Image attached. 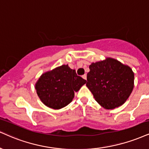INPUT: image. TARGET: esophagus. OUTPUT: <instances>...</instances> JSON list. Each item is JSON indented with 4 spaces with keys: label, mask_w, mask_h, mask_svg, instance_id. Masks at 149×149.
Here are the masks:
<instances>
[{
    "label": "esophagus",
    "mask_w": 149,
    "mask_h": 149,
    "mask_svg": "<svg viewBox=\"0 0 149 149\" xmlns=\"http://www.w3.org/2000/svg\"><path fill=\"white\" fill-rule=\"evenodd\" d=\"M82 78L84 79H85V80H86V79H87V75H86V74H84L83 76H82Z\"/></svg>",
    "instance_id": "34e87169"
}]
</instances>
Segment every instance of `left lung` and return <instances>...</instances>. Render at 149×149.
I'll return each instance as SVG.
<instances>
[{
	"label": "left lung",
	"mask_w": 149,
	"mask_h": 149,
	"mask_svg": "<svg viewBox=\"0 0 149 149\" xmlns=\"http://www.w3.org/2000/svg\"><path fill=\"white\" fill-rule=\"evenodd\" d=\"M87 74L86 86L95 100L106 109L122 106L134 87V73L129 66L115 58L92 63Z\"/></svg>",
	"instance_id": "left-lung-1"
}]
</instances>
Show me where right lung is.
<instances>
[{
    "label": "right lung",
    "mask_w": 149,
    "mask_h": 149,
    "mask_svg": "<svg viewBox=\"0 0 149 149\" xmlns=\"http://www.w3.org/2000/svg\"><path fill=\"white\" fill-rule=\"evenodd\" d=\"M86 81L77 76L75 70L62 65L46 72L35 84L38 97L47 107L61 109L69 104Z\"/></svg>",
    "instance_id": "add662e5"
}]
</instances>
